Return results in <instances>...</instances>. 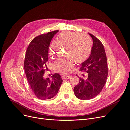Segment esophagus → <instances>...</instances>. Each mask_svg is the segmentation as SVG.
<instances>
[{
	"label": "esophagus",
	"instance_id": "obj_1",
	"mask_svg": "<svg viewBox=\"0 0 130 130\" xmlns=\"http://www.w3.org/2000/svg\"><path fill=\"white\" fill-rule=\"evenodd\" d=\"M70 76H68V75H63L62 77V78L63 79H69L70 78Z\"/></svg>",
	"mask_w": 130,
	"mask_h": 130
}]
</instances>
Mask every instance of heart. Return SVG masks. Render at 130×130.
Listing matches in <instances>:
<instances>
[{
    "label": "heart",
    "mask_w": 130,
    "mask_h": 130,
    "mask_svg": "<svg viewBox=\"0 0 130 130\" xmlns=\"http://www.w3.org/2000/svg\"><path fill=\"white\" fill-rule=\"evenodd\" d=\"M58 43L68 47L66 55L77 63H83L89 57L92 50V43L89 36L72 32L61 33L57 39ZM58 44L53 42L50 45V55L54 58L56 55ZM57 70L63 73H69L74 67V62L70 58L60 59L55 62Z\"/></svg>",
    "instance_id": "obj_1"
}]
</instances>
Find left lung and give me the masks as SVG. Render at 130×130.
Wrapping results in <instances>:
<instances>
[{
    "label": "left lung",
    "mask_w": 130,
    "mask_h": 130,
    "mask_svg": "<svg viewBox=\"0 0 130 130\" xmlns=\"http://www.w3.org/2000/svg\"><path fill=\"white\" fill-rule=\"evenodd\" d=\"M93 44L88 59L81 64L80 71L87 75L79 77V83L74 88L75 96L82 100H89L97 96L105 86L108 75L105 50L101 41L92 34Z\"/></svg>",
    "instance_id": "left-lung-1"
}]
</instances>
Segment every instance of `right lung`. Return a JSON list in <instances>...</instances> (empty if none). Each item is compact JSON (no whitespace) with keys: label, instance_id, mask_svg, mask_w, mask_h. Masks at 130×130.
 Here are the masks:
<instances>
[{"label":"right lung","instance_id":"add662e5","mask_svg":"<svg viewBox=\"0 0 130 130\" xmlns=\"http://www.w3.org/2000/svg\"><path fill=\"white\" fill-rule=\"evenodd\" d=\"M58 30L43 34L35 37L26 52L24 62V71L31 89L39 99L45 100L55 96L62 83L57 73L52 79L44 76L46 62L48 60V47L53 36Z\"/></svg>","mask_w":130,"mask_h":130}]
</instances>
